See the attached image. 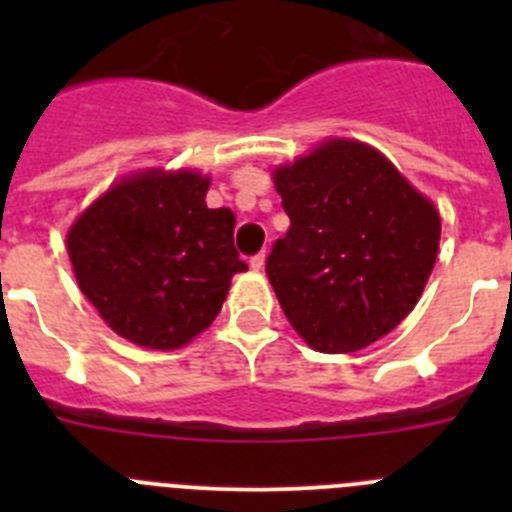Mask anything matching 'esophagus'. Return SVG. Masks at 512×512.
<instances>
[{"label": "esophagus", "mask_w": 512, "mask_h": 512, "mask_svg": "<svg viewBox=\"0 0 512 512\" xmlns=\"http://www.w3.org/2000/svg\"><path fill=\"white\" fill-rule=\"evenodd\" d=\"M266 266V253H256L251 259V269L253 271H261Z\"/></svg>", "instance_id": "34e87169"}]
</instances>
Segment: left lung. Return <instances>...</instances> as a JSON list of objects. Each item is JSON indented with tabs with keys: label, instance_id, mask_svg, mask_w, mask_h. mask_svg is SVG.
I'll use <instances>...</instances> for the list:
<instances>
[{
	"label": "left lung",
	"instance_id": "obj_1",
	"mask_svg": "<svg viewBox=\"0 0 512 512\" xmlns=\"http://www.w3.org/2000/svg\"><path fill=\"white\" fill-rule=\"evenodd\" d=\"M271 179L289 230L266 277L297 336L320 354H351L387 336L436 266V205L354 138H325Z\"/></svg>",
	"mask_w": 512,
	"mask_h": 512
}]
</instances>
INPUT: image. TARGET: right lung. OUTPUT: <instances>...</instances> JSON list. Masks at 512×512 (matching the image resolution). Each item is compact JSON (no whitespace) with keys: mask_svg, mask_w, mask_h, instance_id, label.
<instances>
[{"mask_svg":"<svg viewBox=\"0 0 512 512\" xmlns=\"http://www.w3.org/2000/svg\"><path fill=\"white\" fill-rule=\"evenodd\" d=\"M207 189L210 176L197 169L133 171L66 233L79 289L135 346H187L217 318L230 279L248 269L233 246V210H210Z\"/></svg>","mask_w":512,"mask_h":512,"instance_id":"right-lung-1","label":"right lung"}]
</instances>
